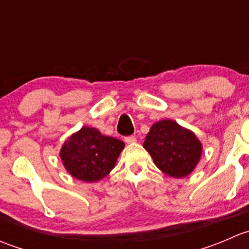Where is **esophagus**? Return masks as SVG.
Segmentation results:
<instances>
[{
	"instance_id": "34e87169",
	"label": "esophagus",
	"mask_w": 249,
	"mask_h": 249,
	"mask_svg": "<svg viewBox=\"0 0 249 249\" xmlns=\"http://www.w3.org/2000/svg\"><path fill=\"white\" fill-rule=\"evenodd\" d=\"M124 140H125V142H126V143L136 142V137H135V136H126Z\"/></svg>"
}]
</instances>
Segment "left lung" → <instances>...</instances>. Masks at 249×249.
Masks as SVG:
<instances>
[{
	"label": "left lung",
	"mask_w": 249,
	"mask_h": 249,
	"mask_svg": "<svg viewBox=\"0 0 249 249\" xmlns=\"http://www.w3.org/2000/svg\"><path fill=\"white\" fill-rule=\"evenodd\" d=\"M143 147L162 172L175 178L189 175L202 152L201 143L192 131L169 119L153 125Z\"/></svg>",
	"instance_id": "1"
}]
</instances>
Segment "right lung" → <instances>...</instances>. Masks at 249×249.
<instances>
[{
    "label": "right lung",
    "mask_w": 249,
    "mask_h": 249,
    "mask_svg": "<svg viewBox=\"0 0 249 249\" xmlns=\"http://www.w3.org/2000/svg\"><path fill=\"white\" fill-rule=\"evenodd\" d=\"M124 145L123 141L84 126L65 142L60 157L67 171L77 179L96 182L114 167Z\"/></svg>",
    "instance_id": "right-lung-1"
}]
</instances>
